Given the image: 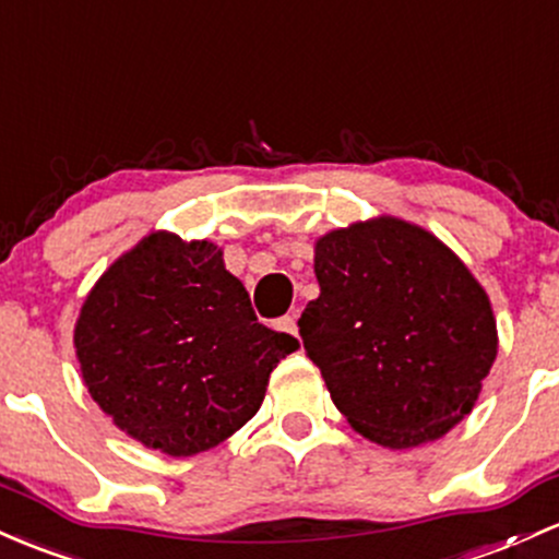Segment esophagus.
<instances>
[{
    "label": "esophagus",
    "mask_w": 559,
    "mask_h": 559,
    "mask_svg": "<svg viewBox=\"0 0 559 559\" xmlns=\"http://www.w3.org/2000/svg\"><path fill=\"white\" fill-rule=\"evenodd\" d=\"M275 329L278 331H286V334H299V326H297V316H284L278 318V323H275Z\"/></svg>",
    "instance_id": "1"
}]
</instances>
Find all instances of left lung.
<instances>
[{"instance_id":"1","label":"left lung","mask_w":559,"mask_h":559,"mask_svg":"<svg viewBox=\"0 0 559 559\" xmlns=\"http://www.w3.org/2000/svg\"><path fill=\"white\" fill-rule=\"evenodd\" d=\"M312 267L321 294L299 334L355 432L416 449L475 408L499 331L480 281L435 233L379 214L318 238Z\"/></svg>"}]
</instances>
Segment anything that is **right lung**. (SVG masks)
Masks as SVG:
<instances>
[{
    "label": "right lung",
    "mask_w": 559,
    "mask_h": 559,
    "mask_svg": "<svg viewBox=\"0 0 559 559\" xmlns=\"http://www.w3.org/2000/svg\"><path fill=\"white\" fill-rule=\"evenodd\" d=\"M73 347L103 414L145 449L180 459L247 425L270 371L299 342L257 323L217 243L153 230L95 281Z\"/></svg>",
    "instance_id": "1"
}]
</instances>
